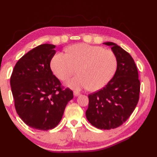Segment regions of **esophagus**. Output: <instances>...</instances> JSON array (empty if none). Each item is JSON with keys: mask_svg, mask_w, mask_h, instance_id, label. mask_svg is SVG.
Wrapping results in <instances>:
<instances>
[{"mask_svg": "<svg viewBox=\"0 0 157 157\" xmlns=\"http://www.w3.org/2000/svg\"><path fill=\"white\" fill-rule=\"evenodd\" d=\"M74 95L75 96H78L79 95H80V93H79V92H78V91H74Z\"/></svg>", "mask_w": 157, "mask_h": 157, "instance_id": "esophagus-1", "label": "esophagus"}]
</instances>
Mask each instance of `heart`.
<instances>
[{
    "label": "heart",
    "mask_w": 157,
    "mask_h": 157,
    "mask_svg": "<svg viewBox=\"0 0 157 157\" xmlns=\"http://www.w3.org/2000/svg\"><path fill=\"white\" fill-rule=\"evenodd\" d=\"M67 51L68 54L56 53L51 61V70L61 80L67 79L79 67V74L66 81V86L75 90L89 87L91 91H98L114 76L117 59L112 51L86 44H74Z\"/></svg>",
    "instance_id": "1"
}]
</instances>
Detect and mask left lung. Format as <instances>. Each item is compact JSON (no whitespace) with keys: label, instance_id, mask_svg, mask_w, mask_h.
<instances>
[{"label":"left lung","instance_id":"left-lung-1","mask_svg":"<svg viewBox=\"0 0 157 157\" xmlns=\"http://www.w3.org/2000/svg\"><path fill=\"white\" fill-rule=\"evenodd\" d=\"M111 46L117 59V68L106 86L89 95L86 111L89 123L99 129L109 130L123 124L136 108L139 98L140 81L134 59L129 53L112 42Z\"/></svg>","mask_w":157,"mask_h":157}]
</instances>
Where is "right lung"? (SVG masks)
<instances>
[{
  "label": "right lung",
  "mask_w": 157,
  "mask_h": 157,
  "mask_svg": "<svg viewBox=\"0 0 157 157\" xmlns=\"http://www.w3.org/2000/svg\"><path fill=\"white\" fill-rule=\"evenodd\" d=\"M55 48V45L48 44L33 48L18 60L10 77L16 112L25 124L35 129L55 128L74 97L71 90L62 89L51 69Z\"/></svg>",
  "instance_id": "right-lung-1"
}]
</instances>
